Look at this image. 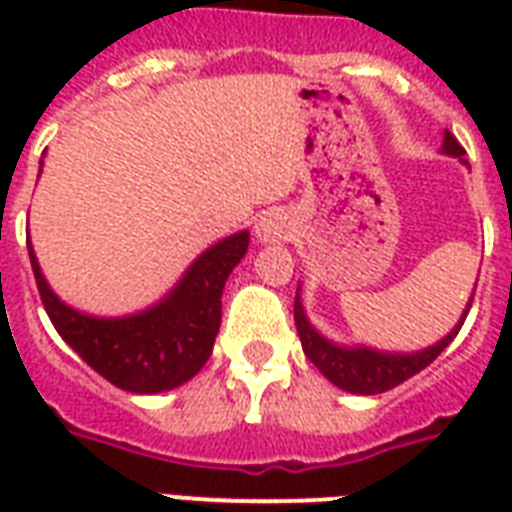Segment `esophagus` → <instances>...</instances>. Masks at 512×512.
<instances>
[{
	"label": "esophagus",
	"mask_w": 512,
	"mask_h": 512,
	"mask_svg": "<svg viewBox=\"0 0 512 512\" xmlns=\"http://www.w3.org/2000/svg\"><path fill=\"white\" fill-rule=\"evenodd\" d=\"M257 239L265 241V244H281V241H287V215H281V212H268L265 217H260V223H257Z\"/></svg>",
	"instance_id": "esophagus-1"
}]
</instances>
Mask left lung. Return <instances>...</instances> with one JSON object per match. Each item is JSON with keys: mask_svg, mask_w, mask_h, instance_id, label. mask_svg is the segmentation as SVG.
I'll return each instance as SVG.
<instances>
[{"mask_svg": "<svg viewBox=\"0 0 512 512\" xmlns=\"http://www.w3.org/2000/svg\"><path fill=\"white\" fill-rule=\"evenodd\" d=\"M441 154L457 156L462 164H468L462 156H465V148L457 143L452 132H444V146H441ZM470 303L473 297L465 305L460 321L454 324V329L444 340H438L436 345H430L425 350H414V353H385V350L366 348V345H337V342L327 340L321 335L319 329L313 327L308 316H305L303 300H300V289L295 295V327L300 342H303L305 356L311 358L316 369H319L329 382H335L337 388L348 390V393H358V396H374V393H385V390L396 388L404 380L414 377L417 372H422L425 366L433 364L441 350L449 345V342L457 337L462 321L468 316Z\"/></svg>", "mask_w": 512, "mask_h": 512, "instance_id": "8db88e82", "label": "left lung"}]
</instances>
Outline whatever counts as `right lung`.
<instances>
[{
	"label": "right lung",
	"instance_id": "obj_1",
	"mask_svg": "<svg viewBox=\"0 0 512 512\" xmlns=\"http://www.w3.org/2000/svg\"><path fill=\"white\" fill-rule=\"evenodd\" d=\"M247 247L249 231L225 236L188 265L183 279L159 303L116 319L90 316L63 303L44 279L31 241L28 257L44 311L58 335L116 388L164 393L191 380L207 364L223 316L225 281L247 255Z\"/></svg>",
	"mask_w": 512,
	"mask_h": 512
}]
</instances>
